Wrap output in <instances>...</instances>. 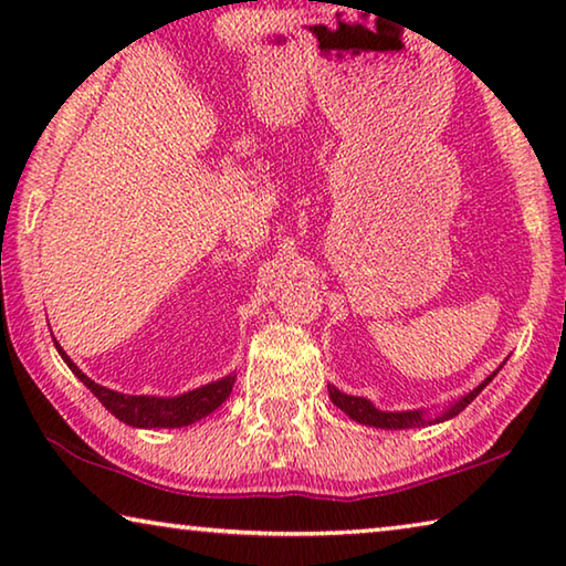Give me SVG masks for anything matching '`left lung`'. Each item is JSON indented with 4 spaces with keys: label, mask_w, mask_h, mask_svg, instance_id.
Listing matches in <instances>:
<instances>
[{
    "label": "left lung",
    "mask_w": 566,
    "mask_h": 566,
    "mask_svg": "<svg viewBox=\"0 0 566 566\" xmlns=\"http://www.w3.org/2000/svg\"><path fill=\"white\" fill-rule=\"evenodd\" d=\"M502 369V364H500ZM496 369V371H500ZM496 371H492L490 377H486L482 385L474 387L472 391H467L464 397H459L454 401H449V405L442 411H434V415H429L427 409H407V411H381L375 405H371L369 399L364 397H352V395H344L334 385H329V399L337 405L344 415H349L354 421H359V424H367V427H377V429H411V427H427V424H439V421H447L457 417L459 411H462L467 405H472V401L479 397V391H482L490 381L496 377Z\"/></svg>",
    "instance_id": "8db88e82"
}]
</instances>
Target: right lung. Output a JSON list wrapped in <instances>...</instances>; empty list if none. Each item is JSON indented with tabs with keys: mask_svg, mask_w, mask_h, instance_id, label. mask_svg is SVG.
Wrapping results in <instances>:
<instances>
[{
	"mask_svg": "<svg viewBox=\"0 0 566 566\" xmlns=\"http://www.w3.org/2000/svg\"><path fill=\"white\" fill-rule=\"evenodd\" d=\"M56 344V342H54ZM56 352L62 354L66 367L74 371V377L84 381L94 397H97L104 407H107L114 417L129 427L139 429H175V427H189L195 421L212 415L222 401L232 395L237 375H227L217 381H209L205 387H197L185 395L177 397H149V395H122L92 381L76 364L66 357V352L56 344Z\"/></svg>",
	"mask_w": 566,
	"mask_h": 566,
	"instance_id": "1",
	"label": "right lung"
}]
</instances>
